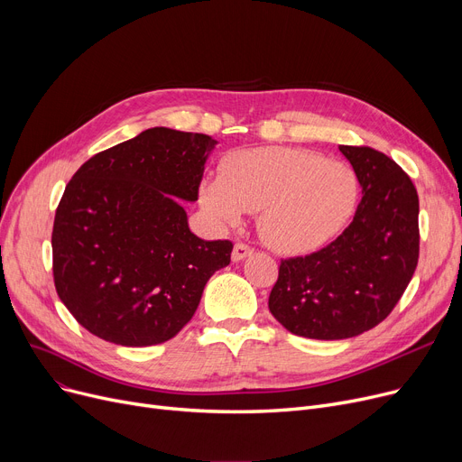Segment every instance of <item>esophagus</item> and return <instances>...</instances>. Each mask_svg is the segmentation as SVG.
Masks as SVG:
<instances>
[{
	"label": "esophagus",
	"instance_id": "esophagus-1",
	"mask_svg": "<svg viewBox=\"0 0 462 462\" xmlns=\"http://www.w3.org/2000/svg\"><path fill=\"white\" fill-rule=\"evenodd\" d=\"M251 254H253V249L247 244H236L234 251H232V260L234 262H241V260H245Z\"/></svg>",
	"mask_w": 462,
	"mask_h": 462
}]
</instances>
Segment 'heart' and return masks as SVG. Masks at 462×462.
<instances>
[{"instance_id":"heart-1","label":"heart","mask_w":462,"mask_h":462,"mask_svg":"<svg viewBox=\"0 0 462 462\" xmlns=\"http://www.w3.org/2000/svg\"><path fill=\"white\" fill-rule=\"evenodd\" d=\"M352 168L294 148H263L228 159L218 181L200 189L217 225L258 213L262 237L281 253L319 249L345 226L357 202Z\"/></svg>"}]
</instances>
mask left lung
Returning <instances> with one entry per match:
<instances>
[{"label": "left lung", "mask_w": 462, "mask_h": 462, "mask_svg": "<svg viewBox=\"0 0 462 462\" xmlns=\"http://www.w3.org/2000/svg\"><path fill=\"white\" fill-rule=\"evenodd\" d=\"M363 189L348 228L324 249L281 260L270 310L290 333L338 341L387 319L420 258L418 190L367 145H338Z\"/></svg>", "instance_id": "left-lung-1"}]
</instances>
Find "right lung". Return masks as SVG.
<instances>
[{
	"label": "right lung",
	"instance_id": "add662e5",
	"mask_svg": "<svg viewBox=\"0 0 462 462\" xmlns=\"http://www.w3.org/2000/svg\"><path fill=\"white\" fill-rule=\"evenodd\" d=\"M217 140L166 127L93 155L72 176L52 230L54 282L77 322L119 346L176 337L232 241H206L187 223Z\"/></svg>",
	"mask_w": 462,
	"mask_h": 462
}]
</instances>
